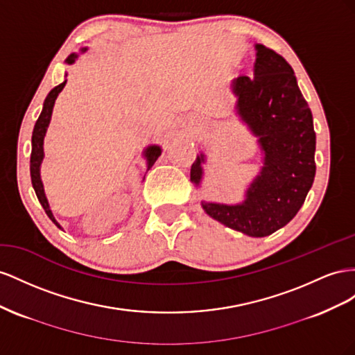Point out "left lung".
<instances>
[{
	"label": "left lung",
	"instance_id": "obj_1",
	"mask_svg": "<svg viewBox=\"0 0 355 355\" xmlns=\"http://www.w3.org/2000/svg\"><path fill=\"white\" fill-rule=\"evenodd\" d=\"M254 76L232 80L235 113L260 148L261 166L248 184L244 200L218 204L202 200L207 214L252 238L268 236L297 214L315 177V132L312 113L287 60L263 44H254ZM207 155L200 151L190 169L198 189Z\"/></svg>",
	"mask_w": 355,
	"mask_h": 355
}]
</instances>
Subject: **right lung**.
<instances>
[{"instance_id":"obj_1","label":"right lung","mask_w":355,"mask_h":355,"mask_svg":"<svg viewBox=\"0 0 355 355\" xmlns=\"http://www.w3.org/2000/svg\"><path fill=\"white\" fill-rule=\"evenodd\" d=\"M87 50V47H82L80 49V53H85ZM78 53H71L67 59H65V64L68 65H73L76 60L78 59ZM67 85V73H65V80L60 85H58L56 87H53L50 90L49 95L44 99V104H43V110H42V114H40L38 120L35 121V126L33 130V150H31V165H29V169H31V181H33V187L35 190V195L40 200V204L44 208L46 214L49 216V218L52 220L55 225L62 229V226L59 225L58 220L55 218L52 209H50L49 205V200L46 198V191H44V186H43V181H42V164H43V159H44V137L47 132V128L50 125V120H52V113H53V107H55V101L58 98V95L62 92V89ZM162 155V147L157 144H150L144 148L143 151V157L146 159V164H147V171L155 165V162L157 160V157ZM146 177V175H144Z\"/></svg>"}]
</instances>
